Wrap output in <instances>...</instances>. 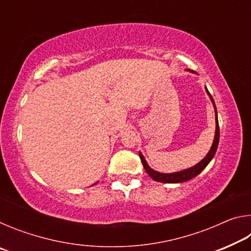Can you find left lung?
Returning <instances> with one entry per match:
<instances>
[{
	"label": "left lung",
	"mask_w": 251,
	"mask_h": 251,
	"mask_svg": "<svg viewBox=\"0 0 251 251\" xmlns=\"http://www.w3.org/2000/svg\"><path fill=\"white\" fill-rule=\"evenodd\" d=\"M189 72H193L188 70ZM193 73H196V72H193ZM197 74V73H196ZM207 95L209 96V99L211 100L212 105H214L215 108V120H216V130H215V137H214V142H212V145L210 147L209 151L207 152V155L203 157V158L199 161L198 164L194 165L193 167H189L187 169H184V171H179L176 173H169V174H165V173H159L156 172L154 169L150 167V165L147 164V161L145 159V157L143 156V154L139 151V157H141V160L143 163V166L145 168V171L147 172L148 175H150L152 179L159 182H167V184H178V182H185L187 180L193 179L194 177H196L199 175L203 169L207 167V165L210 163L211 159L214 158V156L216 154V151H217L218 147V143H219V124H218V115H217V108H216L214 99H212L210 93L208 92L207 87H205Z\"/></svg>",
	"instance_id": "obj_1"
}]
</instances>
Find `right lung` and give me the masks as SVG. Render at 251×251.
Returning a JSON list of instances; mask_svg holds the SVG:
<instances>
[{
	"label": "right lung",
	"mask_w": 251,
	"mask_h": 251,
	"mask_svg": "<svg viewBox=\"0 0 251 251\" xmlns=\"http://www.w3.org/2000/svg\"><path fill=\"white\" fill-rule=\"evenodd\" d=\"M94 185H95V184H93V186H94Z\"/></svg>",
	"instance_id": "right-lung-1"
}]
</instances>
